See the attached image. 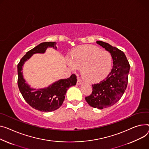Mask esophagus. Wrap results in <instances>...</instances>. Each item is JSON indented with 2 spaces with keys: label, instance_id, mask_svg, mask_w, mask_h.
<instances>
[{
  "label": "esophagus",
  "instance_id": "obj_1",
  "mask_svg": "<svg viewBox=\"0 0 149 149\" xmlns=\"http://www.w3.org/2000/svg\"><path fill=\"white\" fill-rule=\"evenodd\" d=\"M82 83H83V81H82V80L80 78V77H78V79H77V84H82Z\"/></svg>",
  "mask_w": 149,
  "mask_h": 149
}]
</instances>
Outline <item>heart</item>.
<instances>
[{"label": "heart", "mask_w": 149, "mask_h": 149, "mask_svg": "<svg viewBox=\"0 0 149 149\" xmlns=\"http://www.w3.org/2000/svg\"><path fill=\"white\" fill-rule=\"evenodd\" d=\"M112 57L110 53L94 46L84 45L76 49L71 55L70 66L82 69L84 77L88 81H100L110 71Z\"/></svg>", "instance_id": "heart-1"}]
</instances>
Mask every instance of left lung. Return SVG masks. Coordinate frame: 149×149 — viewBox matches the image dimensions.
<instances>
[{
    "mask_svg": "<svg viewBox=\"0 0 149 149\" xmlns=\"http://www.w3.org/2000/svg\"><path fill=\"white\" fill-rule=\"evenodd\" d=\"M96 43L110 53L113 68L102 81L92 84V92L85 100L91 107L103 109L115 104L123 96L127 85L130 65L120 49L103 41Z\"/></svg>",
    "mask_w": 149,
    "mask_h": 149,
    "instance_id": "1",
    "label": "left lung"
}]
</instances>
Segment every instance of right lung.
<instances>
[{
	"label": "right lung",
	"mask_w": 149,
	"mask_h": 149,
	"mask_svg": "<svg viewBox=\"0 0 149 149\" xmlns=\"http://www.w3.org/2000/svg\"><path fill=\"white\" fill-rule=\"evenodd\" d=\"M56 42H45L39 44L22 58L17 65L18 86L24 100L33 108L40 111L49 112L60 108L65 98L69 87L76 84L77 76L72 74L68 78L60 80L46 88L35 90L26 83L22 74V66L25 61L35 53H44L47 47L57 49Z\"/></svg>",
	"instance_id": "right-lung-1"
}]
</instances>
